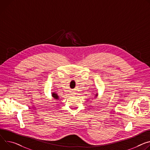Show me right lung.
Returning a JSON list of instances; mask_svg holds the SVG:
<instances>
[{
  "mask_svg": "<svg viewBox=\"0 0 150 150\" xmlns=\"http://www.w3.org/2000/svg\"><path fill=\"white\" fill-rule=\"evenodd\" d=\"M52 96H53V98H54V99H58V96H57V95L56 94H55V93H53Z\"/></svg>",
  "mask_w": 150,
  "mask_h": 150,
  "instance_id": "obj_1",
  "label": "right lung"
}]
</instances>
